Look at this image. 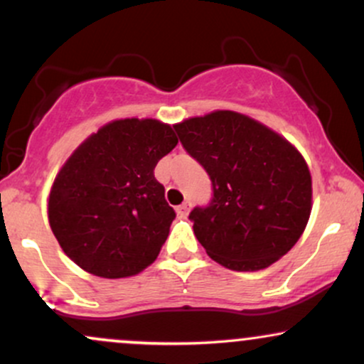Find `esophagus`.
Returning a JSON list of instances; mask_svg holds the SVG:
<instances>
[{
  "label": "esophagus",
  "mask_w": 364,
  "mask_h": 364,
  "mask_svg": "<svg viewBox=\"0 0 364 364\" xmlns=\"http://www.w3.org/2000/svg\"><path fill=\"white\" fill-rule=\"evenodd\" d=\"M190 208H191V202L190 200H186V202H183L181 205H179L178 208H176V212H178V215H181V217H185L188 212H190Z\"/></svg>",
  "instance_id": "1"
}]
</instances>
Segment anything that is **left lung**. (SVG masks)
<instances>
[{"label": "left lung", "mask_w": 364, "mask_h": 364, "mask_svg": "<svg viewBox=\"0 0 364 364\" xmlns=\"http://www.w3.org/2000/svg\"><path fill=\"white\" fill-rule=\"evenodd\" d=\"M174 129L212 181L208 205L190 212L212 260L253 272L298 243L311 212V174L289 141L235 111L185 119Z\"/></svg>", "instance_id": "8db88e82"}]
</instances>
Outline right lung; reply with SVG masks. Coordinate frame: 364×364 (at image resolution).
Listing matches in <instances>:
<instances>
[{"mask_svg": "<svg viewBox=\"0 0 364 364\" xmlns=\"http://www.w3.org/2000/svg\"><path fill=\"white\" fill-rule=\"evenodd\" d=\"M169 124L118 119L65 162L49 193V224L63 252L87 272L129 277L157 258L176 212L154 176L176 147Z\"/></svg>", "mask_w": 364, "mask_h": 364, "instance_id": "right-lung-1", "label": "right lung"}]
</instances>
